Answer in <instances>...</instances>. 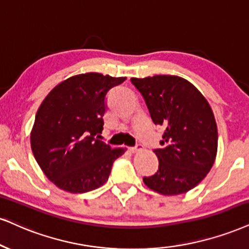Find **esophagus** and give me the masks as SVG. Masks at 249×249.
<instances>
[{
  "mask_svg": "<svg viewBox=\"0 0 249 249\" xmlns=\"http://www.w3.org/2000/svg\"><path fill=\"white\" fill-rule=\"evenodd\" d=\"M143 148H142V145H140V144H137L136 146H135V148H130L129 149V151L131 152V153H136V152H139V151H141V150H142Z\"/></svg>",
  "mask_w": 249,
  "mask_h": 249,
  "instance_id": "1",
  "label": "esophagus"
}]
</instances>
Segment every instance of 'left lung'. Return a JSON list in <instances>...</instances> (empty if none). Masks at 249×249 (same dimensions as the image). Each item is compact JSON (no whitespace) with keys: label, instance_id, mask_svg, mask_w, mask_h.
I'll list each match as a JSON object with an SVG mask.
<instances>
[{"label":"left lung","instance_id":"1","mask_svg":"<svg viewBox=\"0 0 249 249\" xmlns=\"http://www.w3.org/2000/svg\"><path fill=\"white\" fill-rule=\"evenodd\" d=\"M145 100L153 124L162 125L157 173L143 182L161 195L189 192L207 177L218 148L213 109L203 94L187 79L173 75L130 78Z\"/></svg>","mask_w":249,"mask_h":249}]
</instances>
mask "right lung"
I'll use <instances>...</instances> for the list:
<instances>
[{
	"mask_svg": "<svg viewBox=\"0 0 249 249\" xmlns=\"http://www.w3.org/2000/svg\"><path fill=\"white\" fill-rule=\"evenodd\" d=\"M124 81L99 72L71 76L40 105L31 149L47 179L60 189L77 194L99 188L108 180L115 159L125 152L98 140L104 129L106 93Z\"/></svg>",
	"mask_w": 249,
	"mask_h": 249,
	"instance_id": "right-lung-1",
	"label": "right lung"
}]
</instances>
